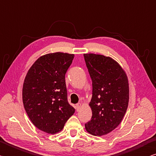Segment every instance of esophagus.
<instances>
[{
  "label": "esophagus",
  "mask_w": 156,
  "mask_h": 156,
  "mask_svg": "<svg viewBox=\"0 0 156 156\" xmlns=\"http://www.w3.org/2000/svg\"><path fill=\"white\" fill-rule=\"evenodd\" d=\"M81 106H82V104L80 103H78V104H76V110H77V111H78V110H80V108H81Z\"/></svg>",
  "instance_id": "34e87169"
}]
</instances>
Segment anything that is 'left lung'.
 <instances>
[{
  "label": "left lung",
  "mask_w": 156,
  "mask_h": 156,
  "mask_svg": "<svg viewBox=\"0 0 156 156\" xmlns=\"http://www.w3.org/2000/svg\"><path fill=\"white\" fill-rule=\"evenodd\" d=\"M84 57L93 86L89 103L92 117L85 128L93 136L106 135L119 125L126 114L128 79L120 65L109 56L84 54Z\"/></svg>",
  "instance_id": "8db88e82"
}]
</instances>
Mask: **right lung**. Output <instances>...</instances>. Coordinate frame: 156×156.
<instances>
[{"instance_id":"right-lung-1","label":"right lung","mask_w":156,"mask_h":156,"mask_svg":"<svg viewBox=\"0 0 156 156\" xmlns=\"http://www.w3.org/2000/svg\"><path fill=\"white\" fill-rule=\"evenodd\" d=\"M74 55L63 52L41 56L28 71L22 101L31 122L48 134L61 131L75 112L67 101L66 73Z\"/></svg>"}]
</instances>
